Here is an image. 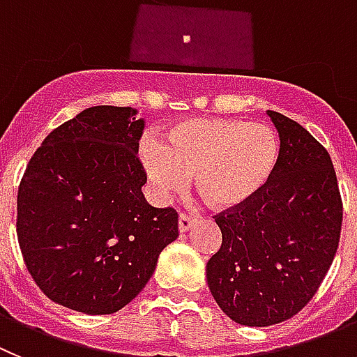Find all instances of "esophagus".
I'll use <instances>...</instances> for the list:
<instances>
[{"label": "esophagus", "instance_id": "1", "mask_svg": "<svg viewBox=\"0 0 357 357\" xmlns=\"http://www.w3.org/2000/svg\"><path fill=\"white\" fill-rule=\"evenodd\" d=\"M195 222H197V218L195 217H190V215L186 213H179V233H186L188 229H192V227L195 226Z\"/></svg>", "mask_w": 357, "mask_h": 357}]
</instances>
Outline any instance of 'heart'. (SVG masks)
Masks as SVG:
<instances>
[{"mask_svg": "<svg viewBox=\"0 0 357 357\" xmlns=\"http://www.w3.org/2000/svg\"><path fill=\"white\" fill-rule=\"evenodd\" d=\"M144 174L160 199L194 179L217 210H234L258 197L279 162L274 130L234 119H186L167 131L165 144H140Z\"/></svg>", "mask_w": 357, "mask_h": 357, "instance_id": "1", "label": "heart"}]
</instances>
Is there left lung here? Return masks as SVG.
Instances as JSON below:
<instances>
[{"label": "left lung", "instance_id": "left-lung-1", "mask_svg": "<svg viewBox=\"0 0 357 357\" xmlns=\"http://www.w3.org/2000/svg\"><path fill=\"white\" fill-rule=\"evenodd\" d=\"M279 162L265 190L215 222L222 245L206 265L218 307L233 322H284L311 301L335 259L343 206L326 147L287 115L266 110Z\"/></svg>", "mask_w": 357, "mask_h": 357}]
</instances>
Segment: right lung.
<instances>
[{"label":"right lung","instance_id":"obj_1","mask_svg":"<svg viewBox=\"0 0 357 357\" xmlns=\"http://www.w3.org/2000/svg\"><path fill=\"white\" fill-rule=\"evenodd\" d=\"M135 108L91 107L51 131L17 192L22 258L44 295L85 314L123 310L178 238V213L151 206Z\"/></svg>","mask_w":357,"mask_h":357}]
</instances>
